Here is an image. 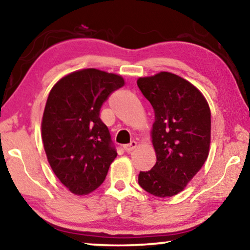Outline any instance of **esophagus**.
<instances>
[{
    "mask_svg": "<svg viewBox=\"0 0 250 250\" xmlns=\"http://www.w3.org/2000/svg\"><path fill=\"white\" fill-rule=\"evenodd\" d=\"M137 147V143L135 141H132L130 142V143H128V144H126V145H124V149L127 153H130V152H133L134 149H135Z\"/></svg>",
    "mask_w": 250,
    "mask_h": 250,
    "instance_id": "1",
    "label": "esophagus"
}]
</instances>
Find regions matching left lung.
Segmentation results:
<instances>
[{
	"label": "left lung",
	"mask_w": 250,
	"mask_h": 250,
	"mask_svg": "<svg viewBox=\"0 0 250 250\" xmlns=\"http://www.w3.org/2000/svg\"><path fill=\"white\" fill-rule=\"evenodd\" d=\"M137 86L154 109L156 155L152 170L140 172L138 184L155 197H172L186 189L209 155V104L197 87L172 72L140 77Z\"/></svg>",
	"instance_id": "1"
}]
</instances>
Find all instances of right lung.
<instances>
[{"label":"right lung","instance_id":"1","mask_svg":"<svg viewBox=\"0 0 250 250\" xmlns=\"http://www.w3.org/2000/svg\"><path fill=\"white\" fill-rule=\"evenodd\" d=\"M124 85L120 75L87 68L63 76L50 90L41 137L53 173L71 193L85 195L97 189L117 156L99 112Z\"/></svg>","mask_w":250,"mask_h":250}]
</instances>
